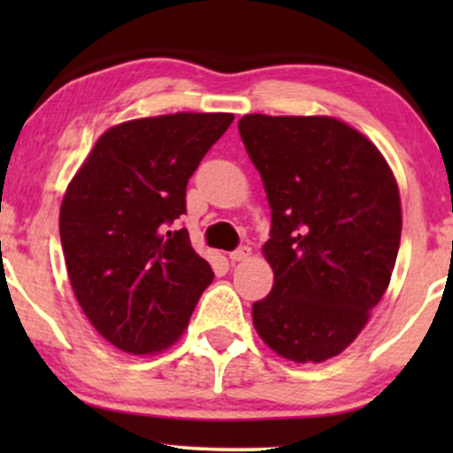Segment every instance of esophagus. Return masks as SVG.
Returning <instances> with one entry per match:
<instances>
[{
    "label": "esophagus",
    "mask_w": 453,
    "mask_h": 453,
    "mask_svg": "<svg viewBox=\"0 0 453 453\" xmlns=\"http://www.w3.org/2000/svg\"><path fill=\"white\" fill-rule=\"evenodd\" d=\"M249 256H251V249H249L247 244H242V247L234 249V251L230 253V259H232V262H244V259H247Z\"/></svg>",
    "instance_id": "esophagus-1"
}]
</instances>
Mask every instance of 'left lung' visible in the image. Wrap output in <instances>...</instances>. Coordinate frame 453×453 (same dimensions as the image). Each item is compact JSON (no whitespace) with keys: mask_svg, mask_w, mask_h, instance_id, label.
Returning a JSON list of instances; mask_svg holds the SVG:
<instances>
[{"mask_svg":"<svg viewBox=\"0 0 453 453\" xmlns=\"http://www.w3.org/2000/svg\"><path fill=\"white\" fill-rule=\"evenodd\" d=\"M270 204L274 285L253 303L264 342L294 362L351 345L386 294L400 247L398 185L375 144L332 117L238 121Z\"/></svg>","mask_w":453,"mask_h":453,"instance_id":"obj_1","label":"left lung"}]
</instances>
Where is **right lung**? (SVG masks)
I'll use <instances>...</instances> for the list:
<instances>
[{"label": "right lung", "mask_w": 453, "mask_h": 453, "mask_svg": "<svg viewBox=\"0 0 453 453\" xmlns=\"http://www.w3.org/2000/svg\"><path fill=\"white\" fill-rule=\"evenodd\" d=\"M234 114L176 112L111 127L61 202L59 236L72 289L97 332L127 353L183 334L211 264L176 226L187 180Z\"/></svg>", "instance_id": "right-lung-1"}]
</instances>
